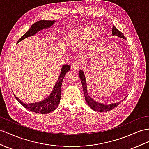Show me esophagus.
Listing matches in <instances>:
<instances>
[{
  "label": "esophagus",
  "mask_w": 149,
  "mask_h": 149,
  "mask_svg": "<svg viewBox=\"0 0 149 149\" xmlns=\"http://www.w3.org/2000/svg\"><path fill=\"white\" fill-rule=\"evenodd\" d=\"M79 67H80V63H79V61L78 60L74 61L71 64V70L73 71L78 70Z\"/></svg>",
  "instance_id": "esophagus-1"
}]
</instances>
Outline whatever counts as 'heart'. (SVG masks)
Listing matches in <instances>:
<instances>
[{"instance_id": "1", "label": "heart", "mask_w": 149, "mask_h": 149, "mask_svg": "<svg viewBox=\"0 0 149 149\" xmlns=\"http://www.w3.org/2000/svg\"><path fill=\"white\" fill-rule=\"evenodd\" d=\"M100 31L93 27H81L78 30L72 31L69 36L68 44L71 48H75L79 45L88 42L92 38H97Z\"/></svg>"}]
</instances>
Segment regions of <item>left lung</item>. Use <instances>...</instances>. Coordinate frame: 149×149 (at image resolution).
<instances>
[{
	"label": "left lung",
	"mask_w": 149,
	"mask_h": 149,
	"mask_svg": "<svg viewBox=\"0 0 149 149\" xmlns=\"http://www.w3.org/2000/svg\"><path fill=\"white\" fill-rule=\"evenodd\" d=\"M112 36H114V35L118 36V37H119L122 38L126 39L124 35H123L121 31H119L114 26H113V28H112ZM78 75L79 77V78H80V79H81V82L82 87H83V93H84L86 102L87 104H88V106L90 107V108H91L92 109H93V111L100 112H107V111L113 109L114 107H117L119 104L122 102V101H119V102H118L112 103V104L107 105V104L98 102H97V101L94 100L93 99H92V97L88 95V90H87L86 81V78H85V76L84 72H83V71L82 70H80L79 71Z\"/></svg>",
	"instance_id": "8db88e82"
}]
</instances>
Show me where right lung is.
I'll return each mask as SVG.
<instances>
[{"instance_id":"right-lung-1","label":"right lung","mask_w":149,"mask_h":149,"mask_svg":"<svg viewBox=\"0 0 149 149\" xmlns=\"http://www.w3.org/2000/svg\"><path fill=\"white\" fill-rule=\"evenodd\" d=\"M55 22L56 21L47 20H40L37 21L34 24H33L31 28H30V30L25 33L22 37L19 39L17 43L26 38L35 35L37 33L43 30V29L51 27L55 23ZM70 70V66L69 65H63L62 68H61V73L59 78H58L56 85L54 87L53 90L51 93L47 98H45L44 100L39 101V102L28 104L22 102V100L18 99L16 95H14H14L18 102L22 105L23 107L26 108L27 109L38 114H43L49 113V112H52L53 111L55 110L60 102V99L61 97V86H62L63 83L62 82L63 81L65 74Z\"/></svg>"}]
</instances>
